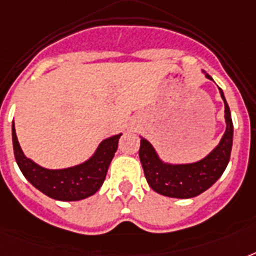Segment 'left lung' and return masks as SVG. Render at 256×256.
<instances>
[{
  "instance_id": "1",
  "label": "left lung",
  "mask_w": 256,
  "mask_h": 256,
  "mask_svg": "<svg viewBox=\"0 0 256 256\" xmlns=\"http://www.w3.org/2000/svg\"><path fill=\"white\" fill-rule=\"evenodd\" d=\"M202 73L207 80L214 81L204 70H202ZM219 92L224 102L226 130L219 144L202 160L188 164L166 162L160 158L154 146L146 138L140 136V164L144 168L146 180L156 192L170 198H194L207 188H210L220 178L223 171L226 170L232 148L234 126L231 120L230 108L220 88Z\"/></svg>"
}]
</instances>
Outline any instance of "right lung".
Masks as SVG:
<instances>
[{"label": "right lung", "mask_w": 256, "mask_h": 256, "mask_svg": "<svg viewBox=\"0 0 256 256\" xmlns=\"http://www.w3.org/2000/svg\"><path fill=\"white\" fill-rule=\"evenodd\" d=\"M120 136L122 132L102 140L94 154L82 164L65 168H48L24 154L16 134L14 120L12 124L14 156L24 176L49 198L64 202L81 200L100 190L118 148Z\"/></svg>", "instance_id": "right-lung-1"}]
</instances>
